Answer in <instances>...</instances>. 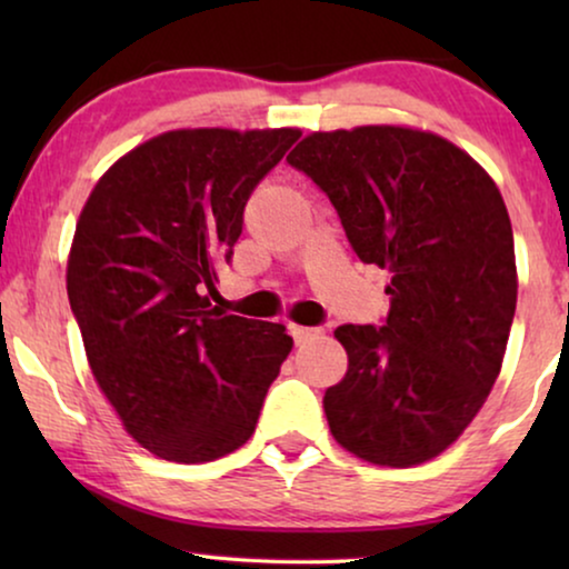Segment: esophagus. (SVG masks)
Masks as SVG:
<instances>
[{
  "mask_svg": "<svg viewBox=\"0 0 569 569\" xmlns=\"http://www.w3.org/2000/svg\"><path fill=\"white\" fill-rule=\"evenodd\" d=\"M290 331H292L295 345H308L310 339L321 337V329H313V326H298V323H292Z\"/></svg>",
  "mask_w": 569,
  "mask_h": 569,
  "instance_id": "34e87169",
  "label": "esophagus"
}]
</instances>
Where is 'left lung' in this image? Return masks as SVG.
Wrapping results in <instances>:
<instances>
[{
  "instance_id": "obj_1",
  "label": "left lung",
  "mask_w": 569,
  "mask_h": 569,
  "mask_svg": "<svg viewBox=\"0 0 569 569\" xmlns=\"http://www.w3.org/2000/svg\"><path fill=\"white\" fill-rule=\"evenodd\" d=\"M337 209L365 263L388 269L383 326H339L347 372L323 396L333 440L409 469L485 407L518 300L508 207L492 176L432 131L370 123L313 131L287 154Z\"/></svg>"
}]
</instances>
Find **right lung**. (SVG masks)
<instances>
[{"label": "right lung", "mask_w": 569, "mask_h": 569, "mask_svg": "<svg viewBox=\"0 0 569 569\" xmlns=\"http://www.w3.org/2000/svg\"><path fill=\"white\" fill-rule=\"evenodd\" d=\"M300 129H176L100 176L67 261L92 378L152 456L207 463L259 422L292 349L282 323L212 308L256 186Z\"/></svg>", "instance_id": "right-lung-1"}]
</instances>
